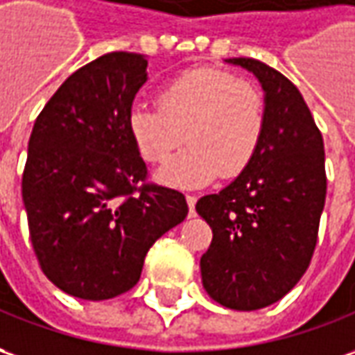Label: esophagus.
Instances as JSON below:
<instances>
[{
  "label": "esophagus",
  "instance_id": "34e87169",
  "mask_svg": "<svg viewBox=\"0 0 355 355\" xmlns=\"http://www.w3.org/2000/svg\"><path fill=\"white\" fill-rule=\"evenodd\" d=\"M196 196H192V194H187V204L188 209H190V216H194V206H196Z\"/></svg>",
  "mask_w": 355,
  "mask_h": 355
}]
</instances>
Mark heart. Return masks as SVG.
Listing matches in <instances>:
<instances>
[{
  "mask_svg": "<svg viewBox=\"0 0 355 355\" xmlns=\"http://www.w3.org/2000/svg\"><path fill=\"white\" fill-rule=\"evenodd\" d=\"M159 107L136 105L128 114L130 136L147 163L171 187H202L241 175L259 153L266 132V101L254 85L219 69H192L161 89Z\"/></svg>",
  "mask_w": 355,
  "mask_h": 355,
  "instance_id": "heart-1",
  "label": "heart"
}]
</instances>
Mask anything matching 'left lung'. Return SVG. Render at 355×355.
<instances>
[{"mask_svg": "<svg viewBox=\"0 0 355 355\" xmlns=\"http://www.w3.org/2000/svg\"><path fill=\"white\" fill-rule=\"evenodd\" d=\"M260 81L266 132L257 157L196 211L214 239L202 284L219 305L257 311L276 303L309 268L327 198L324 144L299 89L252 58H229Z\"/></svg>", "mask_w": 355, "mask_h": 355, "instance_id": "8db88e82", "label": "left lung"}]
</instances>
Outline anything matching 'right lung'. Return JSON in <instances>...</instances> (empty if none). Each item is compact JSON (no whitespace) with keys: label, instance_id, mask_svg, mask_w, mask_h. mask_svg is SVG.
<instances>
[{"label":"right lung","instance_id":"1","mask_svg":"<svg viewBox=\"0 0 355 355\" xmlns=\"http://www.w3.org/2000/svg\"><path fill=\"white\" fill-rule=\"evenodd\" d=\"M147 60L110 52L67 77L28 139L23 202L40 268L54 286L89 301L132 289L147 250L184 221L173 188L149 184L128 128Z\"/></svg>","mask_w":355,"mask_h":355}]
</instances>
